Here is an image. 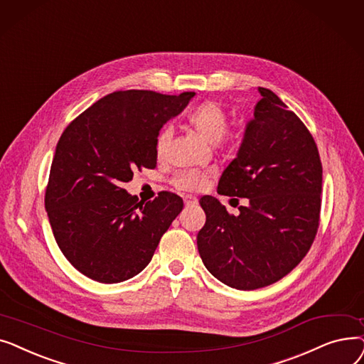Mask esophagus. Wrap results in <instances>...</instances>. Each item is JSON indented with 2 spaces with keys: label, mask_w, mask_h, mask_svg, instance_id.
<instances>
[{
  "label": "esophagus",
  "mask_w": 364,
  "mask_h": 364,
  "mask_svg": "<svg viewBox=\"0 0 364 364\" xmlns=\"http://www.w3.org/2000/svg\"><path fill=\"white\" fill-rule=\"evenodd\" d=\"M183 201H185V205H196V204L198 203L197 197H194V196H189V194L183 197Z\"/></svg>",
  "instance_id": "obj_1"
}]
</instances>
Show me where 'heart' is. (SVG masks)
Listing matches in <instances>:
<instances>
[{"label": "heart", "instance_id": "obj_1", "mask_svg": "<svg viewBox=\"0 0 364 364\" xmlns=\"http://www.w3.org/2000/svg\"><path fill=\"white\" fill-rule=\"evenodd\" d=\"M188 123L193 130L209 144H218L222 136L227 132L228 118L225 111L215 102H204L188 115ZM168 137V130L164 129L157 137V152L161 154L163 146ZM209 171H198V170H188L182 171L175 178V185L179 189H186V191H196L200 189Z\"/></svg>", "mask_w": 364, "mask_h": 364}]
</instances>
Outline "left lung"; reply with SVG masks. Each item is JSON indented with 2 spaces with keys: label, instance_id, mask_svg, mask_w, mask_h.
<instances>
[{
  "label": "left lung",
  "instance_id": "8db88e82",
  "mask_svg": "<svg viewBox=\"0 0 364 364\" xmlns=\"http://www.w3.org/2000/svg\"><path fill=\"white\" fill-rule=\"evenodd\" d=\"M235 159L218 193L247 198L232 216L215 197L200 204L205 223L197 235L201 261L213 277L238 290L282 280L316 238L323 168L317 145L295 112L261 87Z\"/></svg>",
  "mask_w": 364,
  "mask_h": 364
}]
</instances>
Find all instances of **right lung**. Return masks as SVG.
Listing matches in <instances>:
<instances>
[{
  "instance_id": "right-lung-1",
  "label": "right lung",
  "mask_w": 364,
  "mask_h": 364,
  "mask_svg": "<svg viewBox=\"0 0 364 364\" xmlns=\"http://www.w3.org/2000/svg\"><path fill=\"white\" fill-rule=\"evenodd\" d=\"M196 96L115 92L69 124L56 146L46 210L56 243L89 279L114 284L151 262L160 238L181 213L179 196L137 203L123 183L134 168L157 166L161 127Z\"/></svg>"
}]
</instances>
